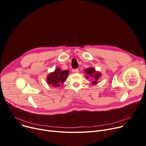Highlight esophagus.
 Listing matches in <instances>:
<instances>
[{
    "label": "esophagus",
    "instance_id": "34e87169",
    "mask_svg": "<svg viewBox=\"0 0 146 146\" xmlns=\"http://www.w3.org/2000/svg\"><path fill=\"white\" fill-rule=\"evenodd\" d=\"M74 72L76 73H78L79 72V70H78V69H74Z\"/></svg>",
    "mask_w": 146,
    "mask_h": 146
}]
</instances>
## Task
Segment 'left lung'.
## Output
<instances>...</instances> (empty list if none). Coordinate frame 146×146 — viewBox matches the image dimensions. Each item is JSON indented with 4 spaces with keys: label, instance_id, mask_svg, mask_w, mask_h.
Returning <instances> with one entry per match:
<instances>
[{
    "label": "left lung",
    "instance_id": "8db88e82",
    "mask_svg": "<svg viewBox=\"0 0 146 146\" xmlns=\"http://www.w3.org/2000/svg\"><path fill=\"white\" fill-rule=\"evenodd\" d=\"M84 72L87 74L86 78H88L89 77H93L94 78V81L92 82V83L93 84H96V83H98V81L99 80V79L101 77L102 74L100 72L96 71L95 69L94 68H89L84 70Z\"/></svg>",
    "mask_w": 146,
    "mask_h": 146
}]
</instances>
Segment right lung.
<instances>
[{"label": "right lung", "mask_w": 146, "mask_h": 146, "mask_svg": "<svg viewBox=\"0 0 146 146\" xmlns=\"http://www.w3.org/2000/svg\"><path fill=\"white\" fill-rule=\"evenodd\" d=\"M69 75L68 70L62 71L60 69L57 68L54 72L49 74L46 78V82L49 85H51L55 87H60V84H63Z\"/></svg>", "instance_id": "add662e5"}]
</instances>
